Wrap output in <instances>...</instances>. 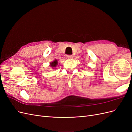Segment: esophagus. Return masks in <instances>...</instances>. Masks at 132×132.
Here are the masks:
<instances>
[{
    "instance_id": "esophagus-1",
    "label": "esophagus",
    "mask_w": 132,
    "mask_h": 132,
    "mask_svg": "<svg viewBox=\"0 0 132 132\" xmlns=\"http://www.w3.org/2000/svg\"><path fill=\"white\" fill-rule=\"evenodd\" d=\"M67 57L68 59H72L73 58V55H67Z\"/></svg>"
}]
</instances>
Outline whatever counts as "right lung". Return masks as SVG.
Returning a JSON list of instances; mask_svg holds the SVG:
<instances>
[{
  "label": "right lung",
  "instance_id": "right-lung-1",
  "mask_svg": "<svg viewBox=\"0 0 132 132\" xmlns=\"http://www.w3.org/2000/svg\"><path fill=\"white\" fill-rule=\"evenodd\" d=\"M50 64H51V67H52V68H53V69H54V68L56 67V65L58 64L57 61V60H55V61H53V62L51 63H50Z\"/></svg>",
  "mask_w": 132,
  "mask_h": 132
}]
</instances>
